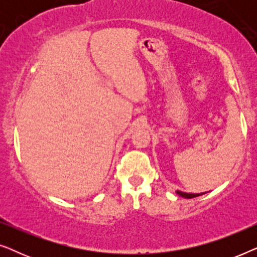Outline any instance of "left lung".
Segmentation results:
<instances>
[{"label": "left lung", "mask_w": 257, "mask_h": 257, "mask_svg": "<svg viewBox=\"0 0 257 257\" xmlns=\"http://www.w3.org/2000/svg\"><path fill=\"white\" fill-rule=\"evenodd\" d=\"M179 196H182V198H186V199H192V198H196V196H200V195H203L205 193H196V194H194V193H185V192H181V191H177L175 192Z\"/></svg>", "instance_id": "left-lung-1"}]
</instances>
